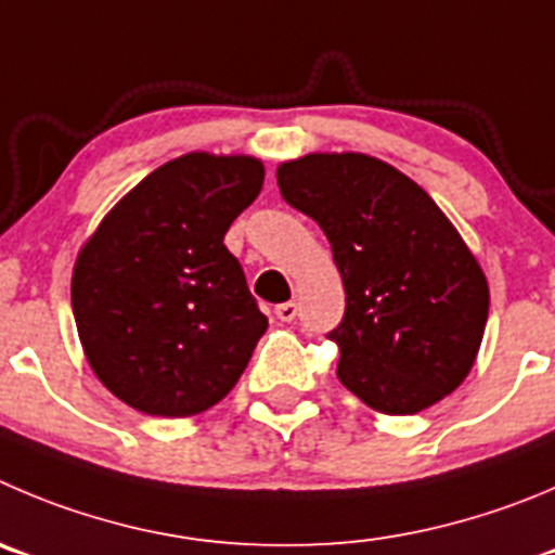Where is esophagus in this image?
<instances>
[{
    "instance_id": "esophagus-1",
    "label": "esophagus",
    "mask_w": 555,
    "mask_h": 555,
    "mask_svg": "<svg viewBox=\"0 0 555 555\" xmlns=\"http://www.w3.org/2000/svg\"><path fill=\"white\" fill-rule=\"evenodd\" d=\"M295 314H298V304H295V301L279 304V307H276V318L282 320V323H293Z\"/></svg>"
}]
</instances>
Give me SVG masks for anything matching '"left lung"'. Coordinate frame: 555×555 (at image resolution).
<instances>
[{"label":"left lung","instance_id":"1","mask_svg":"<svg viewBox=\"0 0 555 555\" xmlns=\"http://www.w3.org/2000/svg\"><path fill=\"white\" fill-rule=\"evenodd\" d=\"M282 196L320 224L345 287L328 334L341 386L372 411L411 416L468 377L490 287L433 196L364 153H309L276 169Z\"/></svg>","mask_w":555,"mask_h":555}]
</instances>
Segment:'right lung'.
<instances>
[{"label": "right lung", "mask_w": 555, "mask_h": 555, "mask_svg": "<svg viewBox=\"0 0 555 555\" xmlns=\"http://www.w3.org/2000/svg\"><path fill=\"white\" fill-rule=\"evenodd\" d=\"M262 180L254 155L185 153L133 185L79 248L76 331L117 400L183 418L235 388L268 318L224 235Z\"/></svg>", "instance_id": "right-lung-1"}]
</instances>
